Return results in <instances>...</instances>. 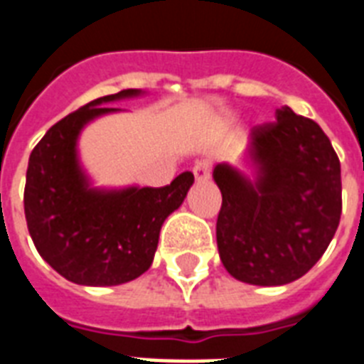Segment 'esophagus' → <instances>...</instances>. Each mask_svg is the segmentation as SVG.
<instances>
[{"mask_svg": "<svg viewBox=\"0 0 364 364\" xmlns=\"http://www.w3.org/2000/svg\"><path fill=\"white\" fill-rule=\"evenodd\" d=\"M194 179L198 183H205L210 179V162L208 160H198L193 168Z\"/></svg>", "mask_w": 364, "mask_h": 364, "instance_id": "obj_1", "label": "esophagus"}]
</instances>
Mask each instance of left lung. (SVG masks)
Here are the masks:
<instances>
[{"mask_svg":"<svg viewBox=\"0 0 364 364\" xmlns=\"http://www.w3.org/2000/svg\"><path fill=\"white\" fill-rule=\"evenodd\" d=\"M276 121L249 132L240 168H213L223 194L221 262L238 282L260 287L304 276L328 247L342 213L340 160L325 132L287 105Z\"/></svg>","mask_w":364,"mask_h":364,"instance_id":"1","label":"left lung"}]
</instances>
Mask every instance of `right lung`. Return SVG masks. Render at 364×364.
I'll use <instances>...</instances> for the list:
<instances>
[{"mask_svg":"<svg viewBox=\"0 0 364 364\" xmlns=\"http://www.w3.org/2000/svg\"><path fill=\"white\" fill-rule=\"evenodd\" d=\"M145 94L128 88L94 100L56 122L31 151L24 188L28 230L43 260L68 282L113 287L147 272L160 228L193 187L191 171L160 188L96 187L82 164V130L96 119L126 111L107 104Z\"/></svg>","mask_w":364,"mask_h":364,"instance_id":"add662e5","label":"right lung"}]
</instances>
